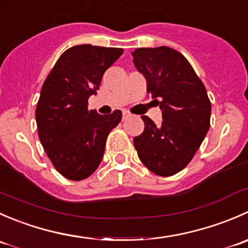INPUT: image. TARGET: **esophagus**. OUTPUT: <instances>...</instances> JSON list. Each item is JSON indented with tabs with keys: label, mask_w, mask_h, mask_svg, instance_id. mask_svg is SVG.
Listing matches in <instances>:
<instances>
[{
	"label": "esophagus",
	"mask_w": 248,
	"mask_h": 248,
	"mask_svg": "<svg viewBox=\"0 0 248 248\" xmlns=\"http://www.w3.org/2000/svg\"><path fill=\"white\" fill-rule=\"evenodd\" d=\"M131 116H132V114L129 111H127V110H124V111H122V117H124V120L128 119V117H131Z\"/></svg>",
	"instance_id": "34e87169"
}]
</instances>
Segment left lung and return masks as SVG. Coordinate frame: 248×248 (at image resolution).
I'll list each match as a JSON object with an SVG mask.
<instances>
[{
    "label": "left lung",
    "instance_id": "8db88e82",
    "mask_svg": "<svg viewBox=\"0 0 248 248\" xmlns=\"http://www.w3.org/2000/svg\"><path fill=\"white\" fill-rule=\"evenodd\" d=\"M132 56L163 119L156 126L150 117L141 116L145 128L134 138V146L149 170L170 176L198 151L210 128L211 103L204 84L181 52L168 46L139 47Z\"/></svg>",
    "mask_w": 248,
    "mask_h": 248
}]
</instances>
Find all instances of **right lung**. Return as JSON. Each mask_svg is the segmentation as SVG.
I'll list each match as a JSON object with an SVG mask.
<instances>
[{
	"mask_svg": "<svg viewBox=\"0 0 248 248\" xmlns=\"http://www.w3.org/2000/svg\"><path fill=\"white\" fill-rule=\"evenodd\" d=\"M122 52L91 44L72 46L44 81L36 109L39 140L66 179L84 180L98 168L110 131L121 121V110L99 115L87 109V99L97 93L104 72Z\"/></svg>",
	"mask_w": 248,
	"mask_h": 248,
	"instance_id": "obj_1",
	"label": "right lung"
}]
</instances>
